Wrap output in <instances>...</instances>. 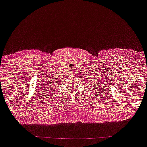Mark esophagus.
I'll list each match as a JSON object with an SVG mask.
<instances>
[{
  "instance_id": "1",
  "label": "esophagus",
  "mask_w": 147,
  "mask_h": 147,
  "mask_svg": "<svg viewBox=\"0 0 147 147\" xmlns=\"http://www.w3.org/2000/svg\"><path fill=\"white\" fill-rule=\"evenodd\" d=\"M74 71H72V74H74Z\"/></svg>"
}]
</instances>
